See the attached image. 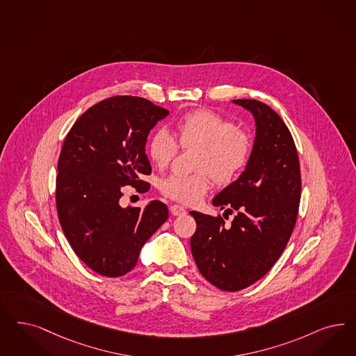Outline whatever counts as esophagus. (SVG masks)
<instances>
[{
	"label": "esophagus",
	"mask_w": 356,
	"mask_h": 356,
	"mask_svg": "<svg viewBox=\"0 0 356 356\" xmlns=\"http://www.w3.org/2000/svg\"><path fill=\"white\" fill-rule=\"evenodd\" d=\"M170 210H171L172 216H176V217L177 216H184L186 213V210L180 205H171Z\"/></svg>",
	"instance_id": "obj_1"
}]
</instances>
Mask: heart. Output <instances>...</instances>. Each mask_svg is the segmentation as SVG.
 Here are the masks:
<instances>
[{
  "label": "heart",
  "mask_w": 356,
  "mask_h": 356,
  "mask_svg": "<svg viewBox=\"0 0 356 356\" xmlns=\"http://www.w3.org/2000/svg\"><path fill=\"white\" fill-rule=\"evenodd\" d=\"M175 136L165 130L155 133L148 145V155L155 167H168L179 152L196 148L191 175H171L161 184V193L177 202H198L211 186V176L220 184H229L243 171L251 158L252 139L221 114L198 109L184 114L175 123Z\"/></svg>",
  "instance_id": "1"
}]
</instances>
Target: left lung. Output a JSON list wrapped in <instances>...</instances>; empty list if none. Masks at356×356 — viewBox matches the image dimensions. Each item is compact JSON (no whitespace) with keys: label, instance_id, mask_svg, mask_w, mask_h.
Returning a JSON list of instances; mask_svg holds the SVG:
<instances>
[{"label":"left lung","instance_id":"1","mask_svg":"<svg viewBox=\"0 0 356 356\" xmlns=\"http://www.w3.org/2000/svg\"><path fill=\"white\" fill-rule=\"evenodd\" d=\"M234 102L254 114L257 136L245 171L213 198V205L236 214L227 225L220 214L191 211L197 223L191 248L198 270L226 292L245 289L273 267L289 242L301 198L297 149L280 115L258 99Z\"/></svg>","mask_w":356,"mask_h":356}]
</instances>
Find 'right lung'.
<instances>
[{
    "label": "right lung",
    "mask_w": 356,
    "mask_h": 356,
    "mask_svg": "<svg viewBox=\"0 0 356 356\" xmlns=\"http://www.w3.org/2000/svg\"><path fill=\"white\" fill-rule=\"evenodd\" d=\"M170 111L146 98L113 96L74 123L58 160L56 210L74 254L90 270L118 277L135 267L143 245L168 218L161 201L123 209L122 186L149 189L145 146Z\"/></svg>",
    "instance_id": "obj_1"
}]
</instances>
